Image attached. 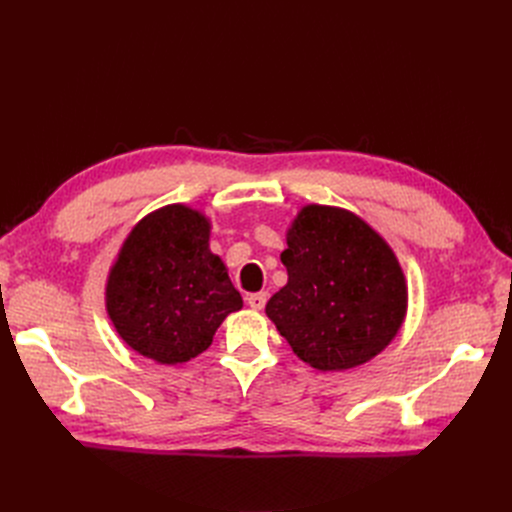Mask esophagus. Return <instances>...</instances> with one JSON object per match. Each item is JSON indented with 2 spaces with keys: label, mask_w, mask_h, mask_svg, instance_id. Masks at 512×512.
Returning a JSON list of instances; mask_svg holds the SVG:
<instances>
[{
  "label": "esophagus",
  "mask_w": 512,
  "mask_h": 512,
  "mask_svg": "<svg viewBox=\"0 0 512 512\" xmlns=\"http://www.w3.org/2000/svg\"><path fill=\"white\" fill-rule=\"evenodd\" d=\"M247 303H249L251 309L261 311L265 307V303H267V292H253V294H249Z\"/></svg>",
  "instance_id": "34e87169"
}]
</instances>
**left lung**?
I'll use <instances>...</instances> for the list:
<instances>
[{
	"instance_id": "1",
	"label": "left lung",
	"mask_w": 512,
	"mask_h": 512,
	"mask_svg": "<svg viewBox=\"0 0 512 512\" xmlns=\"http://www.w3.org/2000/svg\"><path fill=\"white\" fill-rule=\"evenodd\" d=\"M286 242L288 284L265 313L294 355L340 371L384 351L407 311L405 276L384 238L351 211L309 205Z\"/></svg>"
}]
</instances>
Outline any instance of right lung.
<instances>
[{
	"label": "right lung",
	"mask_w": 512,
	"mask_h": 512,
	"mask_svg": "<svg viewBox=\"0 0 512 512\" xmlns=\"http://www.w3.org/2000/svg\"><path fill=\"white\" fill-rule=\"evenodd\" d=\"M240 307L226 265L209 251V222L184 205L134 226L107 280V313L118 334L164 365L207 351L226 315Z\"/></svg>",
	"instance_id": "add662e5"
}]
</instances>
